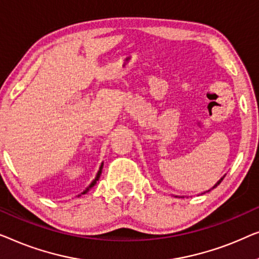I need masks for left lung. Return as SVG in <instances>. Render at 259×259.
I'll return each instance as SVG.
<instances>
[{
  "instance_id": "left-lung-1",
  "label": "left lung",
  "mask_w": 259,
  "mask_h": 259,
  "mask_svg": "<svg viewBox=\"0 0 259 259\" xmlns=\"http://www.w3.org/2000/svg\"><path fill=\"white\" fill-rule=\"evenodd\" d=\"M224 177H225V175H224V176H223V177H222V178H221V180H220V181H218V182H217V183H216V184H214V185H213V187H212V188H211V189H210V190H212V189H214V188H216V187H217V185H220V184H221V182L224 180ZM210 190H207V192H209Z\"/></svg>"
}]
</instances>
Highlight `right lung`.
Instances as JSON below:
<instances>
[{
	"instance_id": "obj_1",
	"label": "right lung",
	"mask_w": 259,
	"mask_h": 259,
	"mask_svg": "<svg viewBox=\"0 0 259 259\" xmlns=\"http://www.w3.org/2000/svg\"><path fill=\"white\" fill-rule=\"evenodd\" d=\"M102 167H103V164H101V166H100V170H98V172H97V175H96V178H95V180H94V181L92 182V184H90V185H89V187H88V188H87V189H85V190L82 192V195H84V194H87V192H88V191L90 190V189H92V188L94 187V185H95V184H96V182H97L98 180H100V176H101V174H102ZM78 196H81V195H78Z\"/></svg>"
}]
</instances>
